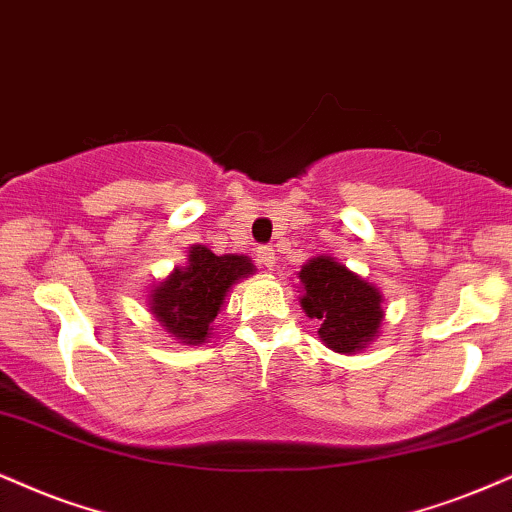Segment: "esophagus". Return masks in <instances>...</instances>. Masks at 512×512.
Masks as SVG:
<instances>
[{"label":"esophagus","mask_w":512,"mask_h":512,"mask_svg":"<svg viewBox=\"0 0 512 512\" xmlns=\"http://www.w3.org/2000/svg\"><path fill=\"white\" fill-rule=\"evenodd\" d=\"M256 261H258V266H263V268H273V263H275V249L273 246H268V244H263V246H258L256 249Z\"/></svg>","instance_id":"34e87169"}]
</instances>
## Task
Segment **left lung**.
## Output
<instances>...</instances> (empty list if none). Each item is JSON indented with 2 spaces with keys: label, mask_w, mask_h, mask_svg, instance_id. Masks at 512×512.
Listing matches in <instances>:
<instances>
[{
  "label": "left lung",
  "mask_w": 512,
  "mask_h": 512,
  "mask_svg": "<svg viewBox=\"0 0 512 512\" xmlns=\"http://www.w3.org/2000/svg\"><path fill=\"white\" fill-rule=\"evenodd\" d=\"M308 318L320 320V339L339 353L361 351L380 330L382 294L330 256H318L299 273Z\"/></svg>",
  "instance_id": "left-lung-1"
}]
</instances>
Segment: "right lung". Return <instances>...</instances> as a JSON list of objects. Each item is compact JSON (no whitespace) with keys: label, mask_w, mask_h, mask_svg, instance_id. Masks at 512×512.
I'll list each match as a JSON object with an SVG mask.
<instances>
[{"label":"right lung","mask_w":512,"mask_h":512,"mask_svg":"<svg viewBox=\"0 0 512 512\" xmlns=\"http://www.w3.org/2000/svg\"><path fill=\"white\" fill-rule=\"evenodd\" d=\"M254 273L246 256H216L206 246L189 249V263L151 294V313L185 344H201L223 306L227 289Z\"/></svg>","instance_id":"right-lung-1"}]
</instances>
